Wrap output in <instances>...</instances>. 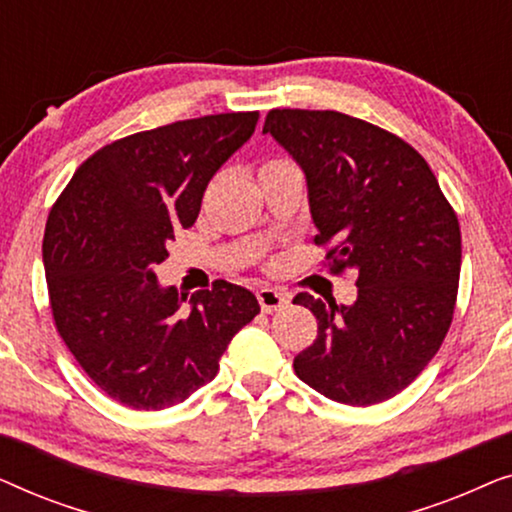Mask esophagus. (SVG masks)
<instances>
[{"instance_id":"obj_1","label":"esophagus","mask_w":512,"mask_h":512,"mask_svg":"<svg viewBox=\"0 0 512 512\" xmlns=\"http://www.w3.org/2000/svg\"><path fill=\"white\" fill-rule=\"evenodd\" d=\"M256 298H258V305H261V310L265 314L282 310V307L289 305V300H291V296L286 291L268 289V286H265V289H261V291H256Z\"/></svg>"}]
</instances>
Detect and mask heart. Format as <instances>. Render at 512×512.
<instances>
[{
    "mask_svg": "<svg viewBox=\"0 0 512 512\" xmlns=\"http://www.w3.org/2000/svg\"><path fill=\"white\" fill-rule=\"evenodd\" d=\"M289 165H291L289 160H284V158H270V160H265V163H263L261 174L272 172V170H282V167H289Z\"/></svg>",
    "mask_w": 512,
    "mask_h": 512,
    "instance_id": "heart-1",
    "label": "heart"
}]
</instances>
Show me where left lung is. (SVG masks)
I'll return each mask as SVG.
<instances>
[{"mask_svg": "<svg viewBox=\"0 0 512 512\" xmlns=\"http://www.w3.org/2000/svg\"><path fill=\"white\" fill-rule=\"evenodd\" d=\"M270 132L307 177L331 275L352 270L359 296L335 305L303 291L317 340L293 359L300 380L347 405L403 391L443 345L454 317L461 230L436 174L408 142L340 111L272 109Z\"/></svg>", "mask_w": 512, "mask_h": 512, "instance_id": "obj_1", "label": "left lung"}]
</instances>
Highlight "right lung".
<instances>
[{"label": "right lung", "instance_id": "1", "mask_svg": "<svg viewBox=\"0 0 512 512\" xmlns=\"http://www.w3.org/2000/svg\"><path fill=\"white\" fill-rule=\"evenodd\" d=\"M258 111L188 118L116 139L83 160L44 233L58 335L109 398L132 410L186 401L219 373L233 335L261 312L216 279L191 296L160 289L158 263L198 219L216 170L254 135Z\"/></svg>", "mask_w": 512, "mask_h": 512}]
</instances>
